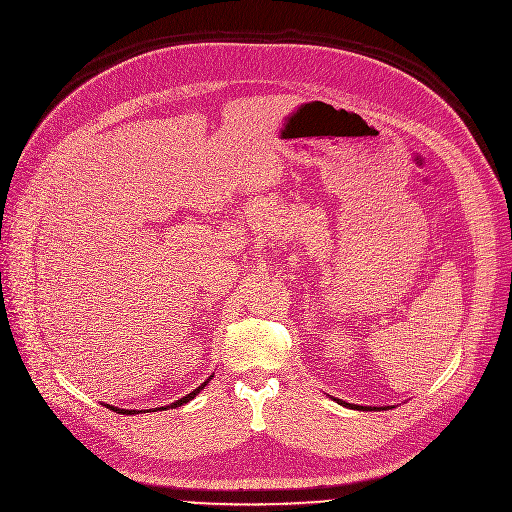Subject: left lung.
I'll use <instances>...</instances> for the list:
<instances>
[{
	"instance_id": "8db88e82",
	"label": "left lung",
	"mask_w": 512,
	"mask_h": 512,
	"mask_svg": "<svg viewBox=\"0 0 512 512\" xmlns=\"http://www.w3.org/2000/svg\"><path fill=\"white\" fill-rule=\"evenodd\" d=\"M335 399V397H333ZM339 405H345V407H351V410H363V412H371V410H379V407H371V405H353V403H347V401H341V399H335Z\"/></svg>"
}]
</instances>
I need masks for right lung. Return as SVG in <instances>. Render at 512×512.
Returning a JSON list of instances; mask_svg holds the SVG:
<instances>
[{
  "instance_id": "obj_1",
  "label": "right lung",
  "mask_w": 512,
  "mask_h": 512,
  "mask_svg": "<svg viewBox=\"0 0 512 512\" xmlns=\"http://www.w3.org/2000/svg\"><path fill=\"white\" fill-rule=\"evenodd\" d=\"M212 377H214V375H210V379H212ZM210 379H206V381H203V383H201V385H199V387H197V389H193V391H191V393H187V395H183V397H181V399H177V401H173V403H171V405H167V407H179V405H183V403H187V401H191V399H193V397H195V395H197V393H199V391H201V389H203V387H206V385H208V383H210ZM107 407H111V410H115V412H117V414H137V410H117V407H113V405H107ZM167 407H159V410H167Z\"/></svg>"
}]
</instances>
